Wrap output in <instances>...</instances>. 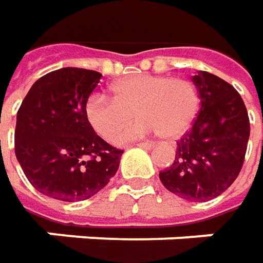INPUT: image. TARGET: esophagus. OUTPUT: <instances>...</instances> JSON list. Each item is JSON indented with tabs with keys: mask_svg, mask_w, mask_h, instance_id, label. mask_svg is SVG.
Segmentation results:
<instances>
[{
	"mask_svg": "<svg viewBox=\"0 0 263 263\" xmlns=\"http://www.w3.org/2000/svg\"><path fill=\"white\" fill-rule=\"evenodd\" d=\"M138 147H141V148H153L154 147V144H151V142H140V144H137Z\"/></svg>",
	"mask_w": 263,
	"mask_h": 263,
	"instance_id": "34e87169",
	"label": "esophagus"
}]
</instances>
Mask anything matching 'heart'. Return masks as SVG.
I'll return each mask as SVG.
<instances>
[{
    "label": "heart",
    "mask_w": 263,
    "mask_h": 263,
    "mask_svg": "<svg viewBox=\"0 0 263 263\" xmlns=\"http://www.w3.org/2000/svg\"><path fill=\"white\" fill-rule=\"evenodd\" d=\"M110 90L114 99L95 93L86 103L87 121L104 140H114L134 114L141 119L121 132L118 142L157 132L167 140L179 138L189 129L199 109L198 90L185 78L134 76L115 83Z\"/></svg>",
    "instance_id": "1"
}]
</instances>
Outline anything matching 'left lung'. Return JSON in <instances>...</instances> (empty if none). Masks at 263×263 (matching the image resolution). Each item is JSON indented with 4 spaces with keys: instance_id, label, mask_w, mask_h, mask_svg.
I'll list each match as a JSON object with an SVG mask.
<instances>
[{
    "instance_id": "obj_1",
    "label": "left lung",
    "mask_w": 263,
    "mask_h": 263,
    "mask_svg": "<svg viewBox=\"0 0 263 263\" xmlns=\"http://www.w3.org/2000/svg\"><path fill=\"white\" fill-rule=\"evenodd\" d=\"M201 99L194 125L177 141L173 164L160 172L172 194L191 202L221 195L239 176L250 135L246 106L237 90L206 71L192 77Z\"/></svg>"
}]
</instances>
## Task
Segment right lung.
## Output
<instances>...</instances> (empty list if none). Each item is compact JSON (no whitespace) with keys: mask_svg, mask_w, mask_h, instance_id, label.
<instances>
[{"mask_svg":"<svg viewBox=\"0 0 263 263\" xmlns=\"http://www.w3.org/2000/svg\"><path fill=\"white\" fill-rule=\"evenodd\" d=\"M102 74L61 68L41 77L17 112L15 157L27 180L49 198H91L116 175L122 149L100 138L86 118L87 99Z\"/></svg>","mask_w":263,"mask_h":263,"instance_id":"obj_1","label":"right lung"}]
</instances>
